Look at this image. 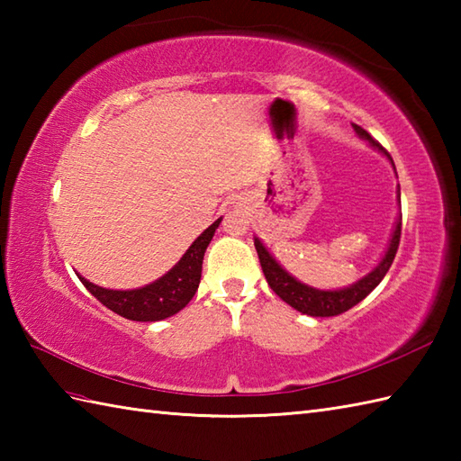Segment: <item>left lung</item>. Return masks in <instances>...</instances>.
Wrapping results in <instances>:
<instances>
[{"label": "left lung", "instance_id": "obj_1", "mask_svg": "<svg viewBox=\"0 0 461 461\" xmlns=\"http://www.w3.org/2000/svg\"><path fill=\"white\" fill-rule=\"evenodd\" d=\"M352 129H355V132L360 136V139L368 140L376 150H380L390 162H393L390 154L384 149H382V146L375 139H372V136L365 129H362V126L352 124ZM393 166H394V162H393ZM400 233H402V215H400V218L396 220V228L393 231V238H390L388 249L384 253V258L380 259L378 266L372 269L368 276L358 279L357 283H352L350 287L337 289V291H322V289L309 287V285H305V283L297 281L295 277L289 276V273L279 266L276 258L271 256V253L267 251L266 246H263L259 238H256V241H253V243H256L263 276H266L269 287L276 291V295H279L293 309H297L299 312H303V315L335 317V315H340V312H345V311L355 307L357 303L365 299L368 293L375 289L382 279H384V276L388 273L390 266H393V261L396 258V251H398V246H400Z\"/></svg>", "mask_w": 461, "mask_h": 461}]
</instances>
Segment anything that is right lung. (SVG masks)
<instances>
[{
    "label": "right lung",
    "instance_id": "right-lung-1",
    "mask_svg": "<svg viewBox=\"0 0 461 461\" xmlns=\"http://www.w3.org/2000/svg\"><path fill=\"white\" fill-rule=\"evenodd\" d=\"M220 221L221 218L215 220L208 230H203L202 236L195 238L180 261L166 276L150 283V285L131 291H114L95 285V283L86 281L81 276L79 279L93 297L99 299L106 309L114 311L116 315L124 319L152 322L172 317L188 305L195 291H198L203 253L208 249Z\"/></svg>",
    "mask_w": 461,
    "mask_h": 461
}]
</instances>
